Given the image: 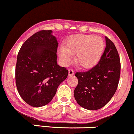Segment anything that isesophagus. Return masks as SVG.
Here are the masks:
<instances>
[{"label": "esophagus", "instance_id": "34e87169", "mask_svg": "<svg viewBox=\"0 0 134 134\" xmlns=\"http://www.w3.org/2000/svg\"><path fill=\"white\" fill-rule=\"evenodd\" d=\"M72 75H74V70L72 69H69V76H72Z\"/></svg>", "mask_w": 134, "mask_h": 134}]
</instances>
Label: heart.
I'll list each match as a JSON object with an SVG mask.
<instances>
[{
	"mask_svg": "<svg viewBox=\"0 0 134 134\" xmlns=\"http://www.w3.org/2000/svg\"><path fill=\"white\" fill-rule=\"evenodd\" d=\"M104 49V42L101 37L94 35L76 34L70 36L66 46H61L58 56L64 64L71 62L76 55L77 64L84 68H90L99 61Z\"/></svg>",
	"mask_w": 134,
	"mask_h": 134,
	"instance_id": "b5f03b06",
	"label": "heart"
}]
</instances>
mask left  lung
Wrapping results in <instances>:
<instances>
[{"mask_svg":"<svg viewBox=\"0 0 134 134\" xmlns=\"http://www.w3.org/2000/svg\"><path fill=\"white\" fill-rule=\"evenodd\" d=\"M104 53L96 65L75 76L78 84L74 95L77 104L88 110L103 108L109 102L116 91L120 76L121 64L114 43L105 37Z\"/></svg>","mask_w":134,"mask_h":134,"instance_id":"8db88e82","label":"left lung"}]
</instances>
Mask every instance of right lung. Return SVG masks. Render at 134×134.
Instances as JSON below:
<instances>
[{"label":"right lung","instance_id":"add662e5","mask_svg":"<svg viewBox=\"0 0 134 134\" xmlns=\"http://www.w3.org/2000/svg\"><path fill=\"white\" fill-rule=\"evenodd\" d=\"M58 42L52 30H41L21 46L17 57L16 85L21 97L35 108L50 102L68 70L57 64Z\"/></svg>","mask_w":134,"mask_h":134}]
</instances>
